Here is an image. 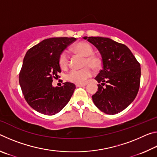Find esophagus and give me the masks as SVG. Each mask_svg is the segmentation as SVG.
I'll return each instance as SVG.
<instances>
[{"label":"esophagus","instance_id":"esophagus-1","mask_svg":"<svg viewBox=\"0 0 157 157\" xmlns=\"http://www.w3.org/2000/svg\"><path fill=\"white\" fill-rule=\"evenodd\" d=\"M75 86H76L77 87H81V86H86V84H79V83H76V84H75Z\"/></svg>","mask_w":157,"mask_h":157}]
</instances>
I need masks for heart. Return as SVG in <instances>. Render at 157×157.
<instances>
[{
	"instance_id": "b5f03b06",
	"label": "heart",
	"mask_w": 157,
	"mask_h": 157,
	"mask_svg": "<svg viewBox=\"0 0 157 157\" xmlns=\"http://www.w3.org/2000/svg\"><path fill=\"white\" fill-rule=\"evenodd\" d=\"M73 50L85 57L83 63L84 67L81 69H72L68 74V79L71 82L75 83L84 84L89 78L94 75V70L92 68H97L100 66V59L93 54L94 48L87 42H79L73 48ZM59 64L60 68L63 70H66L68 67L69 58L68 53L66 51H63L60 54Z\"/></svg>"
}]
</instances>
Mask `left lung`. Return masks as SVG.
I'll use <instances>...</instances> for the list:
<instances>
[{"instance_id": "left-lung-1", "label": "left lung", "mask_w": 157, "mask_h": 157, "mask_svg": "<svg viewBox=\"0 0 157 157\" xmlns=\"http://www.w3.org/2000/svg\"><path fill=\"white\" fill-rule=\"evenodd\" d=\"M83 38L94 44L102 57V69L95 79L105 87L98 84V91L92 95L95 105L107 114L121 112L134 101L139 92V62L123 44L105 37Z\"/></svg>"}]
</instances>
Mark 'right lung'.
<instances>
[{
  "label": "right lung",
  "mask_w": 157,
  "mask_h": 157,
  "mask_svg": "<svg viewBox=\"0 0 157 157\" xmlns=\"http://www.w3.org/2000/svg\"><path fill=\"white\" fill-rule=\"evenodd\" d=\"M74 37H56L44 39L29 49L19 73V84L23 94L30 107L38 112L52 116L62 109L69 102L75 85L64 82L53 87V78L59 77V57Z\"/></svg>",
  "instance_id": "obj_1"
}]
</instances>
